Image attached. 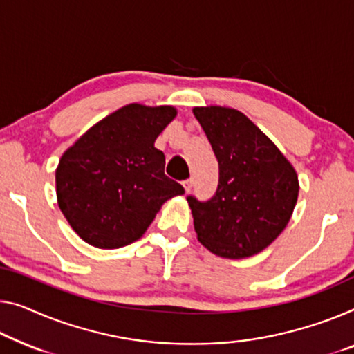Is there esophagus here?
Returning a JSON list of instances; mask_svg holds the SVG:
<instances>
[{"label":"esophagus","instance_id":"34e87169","mask_svg":"<svg viewBox=\"0 0 354 354\" xmlns=\"http://www.w3.org/2000/svg\"><path fill=\"white\" fill-rule=\"evenodd\" d=\"M192 184H194L192 178H189V179H186V181H183V186H184V189H186V192L191 191V189H192Z\"/></svg>","mask_w":354,"mask_h":354}]
</instances>
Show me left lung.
<instances>
[{
    "instance_id": "obj_1",
    "label": "left lung",
    "mask_w": 354,
    "mask_h": 354,
    "mask_svg": "<svg viewBox=\"0 0 354 354\" xmlns=\"http://www.w3.org/2000/svg\"><path fill=\"white\" fill-rule=\"evenodd\" d=\"M219 163V184L207 202L187 195L197 239L216 256L243 259L272 243L297 203L294 167L240 111L194 108Z\"/></svg>"
}]
</instances>
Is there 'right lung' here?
<instances>
[{"label": "right lung", "mask_w": 354, "mask_h": 354, "mask_svg": "<svg viewBox=\"0 0 354 354\" xmlns=\"http://www.w3.org/2000/svg\"><path fill=\"white\" fill-rule=\"evenodd\" d=\"M175 115L173 106L127 104L62 156L57 202L86 243L102 250L133 243L168 198L184 194L181 184L165 175V156L154 146Z\"/></svg>", "instance_id": "1"}]
</instances>
